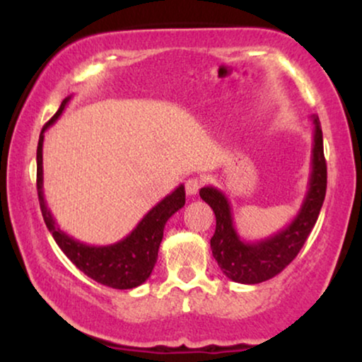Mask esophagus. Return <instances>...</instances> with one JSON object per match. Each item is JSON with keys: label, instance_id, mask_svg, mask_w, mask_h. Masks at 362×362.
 <instances>
[{"label": "esophagus", "instance_id": "1", "mask_svg": "<svg viewBox=\"0 0 362 362\" xmlns=\"http://www.w3.org/2000/svg\"><path fill=\"white\" fill-rule=\"evenodd\" d=\"M201 186H202L201 177H189V180H187L186 185H185L187 196H196L197 191L201 189Z\"/></svg>", "mask_w": 362, "mask_h": 362}]
</instances>
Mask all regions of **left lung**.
Segmentation results:
<instances>
[{
    "mask_svg": "<svg viewBox=\"0 0 362 362\" xmlns=\"http://www.w3.org/2000/svg\"><path fill=\"white\" fill-rule=\"evenodd\" d=\"M313 123L308 192L300 212L284 230L259 242L242 240L234 227L230 204L224 192L212 186H206L199 191V196L216 214V232L211 239L212 255L226 276L237 284H262L279 275L298 255L316 224L326 194V160L318 115H313Z\"/></svg>",
    "mask_w": 362,
    "mask_h": 362,
    "instance_id": "8db88e82",
    "label": "left lung"
}]
</instances>
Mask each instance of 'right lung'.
<instances>
[{
  "instance_id": "right-lung-1",
  "label": "right lung",
  "mask_w": 362,
  "mask_h": 362,
  "mask_svg": "<svg viewBox=\"0 0 362 362\" xmlns=\"http://www.w3.org/2000/svg\"><path fill=\"white\" fill-rule=\"evenodd\" d=\"M71 97L64 98L61 107L51 120L44 125L37 143V196L39 206L49 232L67 255V259L98 284L117 290L135 288L148 280L158 259V249L163 240V230L168 219L180 211L186 202L185 186H177L171 194L153 207L125 239L110 245H87L61 230L47 209L42 192V141L44 132L61 117Z\"/></svg>"
}]
</instances>
